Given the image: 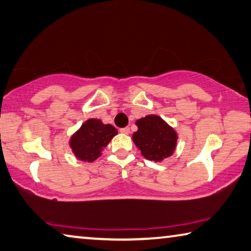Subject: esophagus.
<instances>
[{
  "label": "esophagus",
  "instance_id": "1",
  "mask_svg": "<svg viewBox=\"0 0 251 251\" xmlns=\"http://www.w3.org/2000/svg\"><path fill=\"white\" fill-rule=\"evenodd\" d=\"M119 131H120V132L123 133V134H129L130 133V128H129V126H126V128H121Z\"/></svg>",
  "mask_w": 251,
  "mask_h": 251
}]
</instances>
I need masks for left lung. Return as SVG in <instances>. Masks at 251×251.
I'll return each mask as SVG.
<instances>
[{
    "instance_id": "left-lung-1",
    "label": "left lung",
    "mask_w": 251,
    "mask_h": 251,
    "mask_svg": "<svg viewBox=\"0 0 251 251\" xmlns=\"http://www.w3.org/2000/svg\"><path fill=\"white\" fill-rule=\"evenodd\" d=\"M135 125L138 131L132 135L133 142L146 159L160 162L172 154L177 135L164 120L157 116H147Z\"/></svg>"
}]
</instances>
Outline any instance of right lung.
<instances>
[{"label":"right lung","mask_w":251,"mask_h":251,"mask_svg":"<svg viewBox=\"0 0 251 251\" xmlns=\"http://www.w3.org/2000/svg\"><path fill=\"white\" fill-rule=\"evenodd\" d=\"M117 133V129L111 125H103L100 120L90 119L73 135L70 147L79 160L92 162L98 159L103 148Z\"/></svg>","instance_id":"right-lung-1"}]
</instances>
